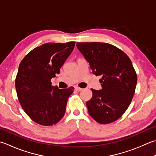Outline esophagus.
Returning <instances> with one entry per match:
<instances>
[{
  "instance_id": "34e87169",
  "label": "esophagus",
  "mask_w": 156,
  "mask_h": 156,
  "mask_svg": "<svg viewBox=\"0 0 156 156\" xmlns=\"http://www.w3.org/2000/svg\"><path fill=\"white\" fill-rule=\"evenodd\" d=\"M82 89H83V88H80V87H75V90L76 91H81Z\"/></svg>"
}]
</instances>
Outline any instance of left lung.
<instances>
[{
  "label": "left lung",
  "instance_id": "1",
  "mask_svg": "<svg viewBox=\"0 0 156 156\" xmlns=\"http://www.w3.org/2000/svg\"><path fill=\"white\" fill-rule=\"evenodd\" d=\"M77 48L89 63L93 74L101 75L102 89L91 88L93 97L87 102L88 113L99 124L120 118L134 96L137 76L130 58L120 48L104 42H78Z\"/></svg>",
  "mask_w": 156,
  "mask_h": 156
}]
</instances>
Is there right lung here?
<instances>
[{"instance_id":"1","label":"right lung","mask_w":156,"mask_h":156,"mask_svg":"<svg viewBox=\"0 0 156 156\" xmlns=\"http://www.w3.org/2000/svg\"><path fill=\"white\" fill-rule=\"evenodd\" d=\"M76 42H48L29 52L20 64L15 88L26 114L42 126H52L63 117L68 97L74 88L59 89L51 85V78L72 52Z\"/></svg>"}]
</instances>
